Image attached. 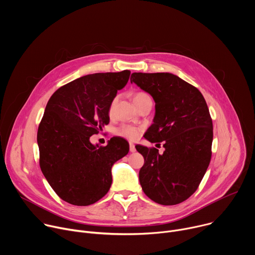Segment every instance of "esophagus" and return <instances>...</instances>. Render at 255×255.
I'll use <instances>...</instances> for the list:
<instances>
[{"instance_id": "34e87169", "label": "esophagus", "mask_w": 255, "mask_h": 255, "mask_svg": "<svg viewBox=\"0 0 255 255\" xmlns=\"http://www.w3.org/2000/svg\"><path fill=\"white\" fill-rule=\"evenodd\" d=\"M129 146H130V152H135L136 151V148H135V144L130 142L129 143Z\"/></svg>"}]
</instances>
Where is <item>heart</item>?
<instances>
[{"mask_svg": "<svg viewBox=\"0 0 255 255\" xmlns=\"http://www.w3.org/2000/svg\"><path fill=\"white\" fill-rule=\"evenodd\" d=\"M148 99H150V96L146 92H143V91L136 92L134 94V97H133V100H134V103H135L136 106L139 103H141L145 100H148ZM115 103H116V99H114L112 101L111 105H110V112L113 111ZM140 132H141V129L139 127L128 125V124H123L119 128H117V130H116L117 135H119L121 137H124V138H127V139H130V140L136 139L140 135Z\"/></svg>", "mask_w": 255, "mask_h": 255, "instance_id": "heart-1", "label": "heart"}]
</instances>
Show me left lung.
I'll list each match as a JSON object with an SVG mask.
<instances>
[{"mask_svg":"<svg viewBox=\"0 0 255 255\" xmlns=\"http://www.w3.org/2000/svg\"><path fill=\"white\" fill-rule=\"evenodd\" d=\"M130 81L155 102L153 124L144 137L163 142L165 148L159 154L154 147L135 146L144 157L142 190L157 204H179L197 191L211 161L213 123L207 103L196 87L168 72H133Z\"/></svg>","mask_w":255,"mask_h":255,"instance_id":"left-lung-1","label":"left lung"}]
</instances>
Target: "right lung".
Returning <instances> with one entry per match:
<instances>
[{
    "instance_id": "obj_1",
    "label": "right lung",
    "mask_w": 255,
    "mask_h": 255,
    "mask_svg": "<svg viewBox=\"0 0 255 255\" xmlns=\"http://www.w3.org/2000/svg\"><path fill=\"white\" fill-rule=\"evenodd\" d=\"M129 77L127 69L82 77L60 87L46 105L37 132L39 164L56 195L71 205L102 199L112 185V165L129 151L121 137L106 146L90 142L109 124L110 105Z\"/></svg>"
}]
</instances>
